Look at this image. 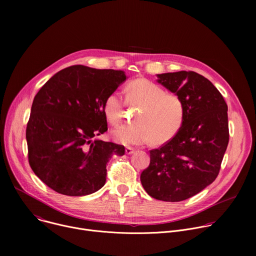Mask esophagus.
I'll return each instance as SVG.
<instances>
[{"instance_id": "34e87169", "label": "esophagus", "mask_w": 256, "mask_h": 256, "mask_svg": "<svg viewBox=\"0 0 256 256\" xmlns=\"http://www.w3.org/2000/svg\"><path fill=\"white\" fill-rule=\"evenodd\" d=\"M134 152V149H132V148H130V147H126V155H130V154H132Z\"/></svg>"}]
</instances>
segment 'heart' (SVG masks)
Returning a JSON list of instances; mask_svg holds the SVG:
<instances>
[{
	"mask_svg": "<svg viewBox=\"0 0 256 256\" xmlns=\"http://www.w3.org/2000/svg\"><path fill=\"white\" fill-rule=\"evenodd\" d=\"M126 102L138 106L134 124H122L112 132V138L122 144H144L150 140L161 144L169 140L180 130L184 120L186 108L181 97L166 92L161 86L146 79L130 82L126 88ZM124 101L118 92L108 94L103 103L107 122L116 126L124 114Z\"/></svg>",
	"mask_w": 256,
	"mask_h": 256,
	"instance_id": "obj_1",
	"label": "heart"
}]
</instances>
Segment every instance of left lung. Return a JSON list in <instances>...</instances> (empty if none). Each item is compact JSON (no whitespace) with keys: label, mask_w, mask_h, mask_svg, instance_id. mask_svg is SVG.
Listing matches in <instances>:
<instances>
[{"label":"left lung","mask_w":256,"mask_h":256,"mask_svg":"<svg viewBox=\"0 0 256 256\" xmlns=\"http://www.w3.org/2000/svg\"><path fill=\"white\" fill-rule=\"evenodd\" d=\"M158 82L184 103L177 134L150 151V165L140 174L147 194L159 200L181 202L214 181L229 142L228 106L222 94L192 70L158 75Z\"/></svg>","instance_id":"8db88e82"}]
</instances>
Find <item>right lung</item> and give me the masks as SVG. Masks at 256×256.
Here are the masks:
<instances>
[{"instance_id":"1","label":"right lung","mask_w":256,"mask_h":256,"mask_svg":"<svg viewBox=\"0 0 256 256\" xmlns=\"http://www.w3.org/2000/svg\"><path fill=\"white\" fill-rule=\"evenodd\" d=\"M126 79L122 70L77 64L56 72L35 95L26 128L28 161L48 188L81 196L105 184L107 162L126 150L93 138L107 130L104 100Z\"/></svg>"}]
</instances>
